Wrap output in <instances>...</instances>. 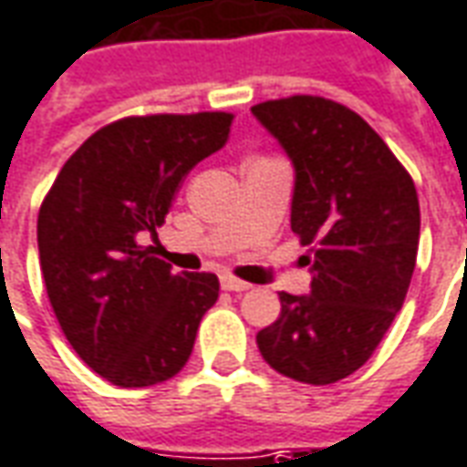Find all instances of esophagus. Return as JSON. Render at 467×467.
<instances>
[{"label":"esophagus","mask_w":467,"mask_h":467,"mask_svg":"<svg viewBox=\"0 0 467 467\" xmlns=\"http://www.w3.org/2000/svg\"><path fill=\"white\" fill-rule=\"evenodd\" d=\"M220 283H223L224 290H233V293H243V290L250 288L244 280H237V278H233V275H223V280H220Z\"/></svg>","instance_id":"obj_1"}]
</instances>
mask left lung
I'll use <instances>...</instances> for the list:
<instances>
[{
  "label": "left lung",
  "instance_id": "left-lung-1",
  "mask_svg": "<svg viewBox=\"0 0 467 467\" xmlns=\"http://www.w3.org/2000/svg\"><path fill=\"white\" fill-rule=\"evenodd\" d=\"M296 169L290 230L308 247L311 293H280L257 348L283 377L334 384L364 367L415 273L420 202L412 177L367 120L321 96L253 106Z\"/></svg>",
  "mask_w": 467,
  "mask_h": 467
}]
</instances>
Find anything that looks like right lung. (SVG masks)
I'll list each match as a JSON object with an SVG mask.
<instances>
[{"label":"right lung","mask_w":467,"mask_h":467,"mask_svg":"<svg viewBox=\"0 0 467 467\" xmlns=\"http://www.w3.org/2000/svg\"><path fill=\"white\" fill-rule=\"evenodd\" d=\"M233 113H159L103 126L42 202L37 247L47 298L75 354L116 387H151L187 364L214 273H171L156 234L182 179L220 151Z\"/></svg>","instance_id":"right-lung-1"}]
</instances>
